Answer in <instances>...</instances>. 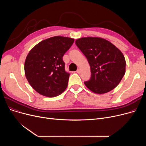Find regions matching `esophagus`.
I'll use <instances>...</instances> for the list:
<instances>
[{
    "mask_svg": "<svg viewBox=\"0 0 146 146\" xmlns=\"http://www.w3.org/2000/svg\"><path fill=\"white\" fill-rule=\"evenodd\" d=\"M76 72H77L78 73H79V74H80V73H81V70H80V68H78V70H77V71H76Z\"/></svg>",
    "mask_w": 146,
    "mask_h": 146,
    "instance_id": "34e87169",
    "label": "esophagus"
}]
</instances>
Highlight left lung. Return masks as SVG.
<instances>
[{
  "instance_id": "obj_1",
  "label": "left lung",
  "mask_w": 146,
  "mask_h": 146,
  "mask_svg": "<svg viewBox=\"0 0 146 146\" xmlns=\"http://www.w3.org/2000/svg\"><path fill=\"white\" fill-rule=\"evenodd\" d=\"M76 44L86 57L90 79L85 82L92 92L102 94L119 83L125 73L126 61L122 52L111 42L99 37H83Z\"/></svg>"
}]
</instances>
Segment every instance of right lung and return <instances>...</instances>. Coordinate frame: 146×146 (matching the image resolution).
I'll return each instance as SVG.
<instances>
[{
  "mask_svg": "<svg viewBox=\"0 0 146 146\" xmlns=\"http://www.w3.org/2000/svg\"><path fill=\"white\" fill-rule=\"evenodd\" d=\"M73 38L56 36L36 44L25 61L26 78L34 90L50 98L62 94L70 74L65 71L63 57L74 42Z\"/></svg>",
  "mask_w": 146,
  "mask_h": 146,
  "instance_id": "1",
  "label": "right lung"
}]
</instances>
